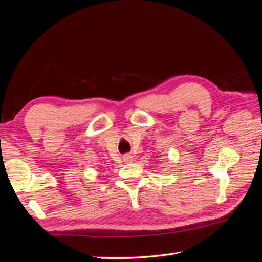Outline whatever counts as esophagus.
I'll use <instances>...</instances> for the list:
<instances>
[{"label":"esophagus","instance_id":"1","mask_svg":"<svg viewBox=\"0 0 262 262\" xmlns=\"http://www.w3.org/2000/svg\"><path fill=\"white\" fill-rule=\"evenodd\" d=\"M132 160H133V156H132L131 154H125V155L123 156V161H124L125 163H131Z\"/></svg>","mask_w":262,"mask_h":262}]
</instances>
